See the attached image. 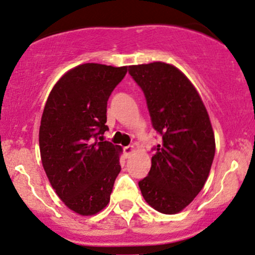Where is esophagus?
Wrapping results in <instances>:
<instances>
[{"mask_svg": "<svg viewBox=\"0 0 255 255\" xmlns=\"http://www.w3.org/2000/svg\"><path fill=\"white\" fill-rule=\"evenodd\" d=\"M134 146L133 145H129V146H127V147H125L124 148V152H125V154H126V157H129V155L131 154V153L134 152Z\"/></svg>", "mask_w": 255, "mask_h": 255, "instance_id": "34e87169", "label": "esophagus"}]
</instances>
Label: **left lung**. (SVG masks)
Returning a JSON list of instances; mask_svg holds the SVG:
<instances>
[{"mask_svg": "<svg viewBox=\"0 0 255 255\" xmlns=\"http://www.w3.org/2000/svg\"><path fill=\"white\" fill-rule=\"evenodd\" d=\"M145 95L152 126L161 141L139 182L145 201L162 214H177L203 189L215 155L209 115L191 82L177 67L155 61L129 66Z\"/></svg>", "mask_w": 255, "mask_h": 255, "instance_id": "obj_1", "label": "left lung"}]
</instances>
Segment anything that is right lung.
I'll list each match as a JSON object with an SVG mask.
<instances>
[{
	"instance_id": "right-lung-1",
	"label": "right lung",
	"mask_w": 255,
	"mask_h": 255,
	"mask_svg": "<svg viewBox=\"0 0 255 255\" xmlns=\"http://www.w3.org/2000/svg\"><path fill=\"white\" fill-rule=\"evenodd\" d=\"M127 66H76L52 89L42 113L39 146L52 188L79 215H95L110 201L121 171L120 146L103 141L107 102Z\"/></svg>"
}]
</instances>
